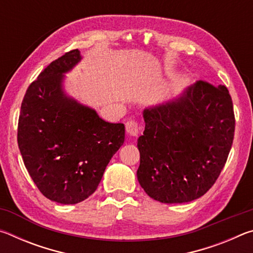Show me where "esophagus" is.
<instances>
[{"label": "esophagus", "instance_id": "obj_1", "mask_svg": "<svg viewBox=\"0 0 253 253\" xmlns=\"http://www.w3.org/2000/svg\"><path fill=\"white\" fill-rule=\"evenodd\" d=\"M139 126H138V123H137L136 121H132V119H130V121H128L126 123V131L129 134L130 136H137L139 134Z\"/></svg>", "mask_w": 253, "mask_h": 253}]
</instances>
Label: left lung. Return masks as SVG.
<instances>
[{
	"label": "left lung",
	"instance_id": "left-lung-1",
	"mask_svg": "<svg viewBox=\"0 0 253 253\" xmlns=\"http://www.w3.org/2000/svg\"><path fill=\"white\" fill-rule=\"evenodd\" d=\"M137 178L162 203L204 195L219 177L234 136L233 104L225 85L196 81L181 95L143 113Z\"/></svg>",
	"mask_w": 253,
	"mask_h": 253
}]
</instances>
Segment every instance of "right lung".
I'll use <instances>...</instances> for the list:
<instances>
[{
    "mask_svg": "<svg viewBox=\"0 0 253 253\" xmlns=\"http://www.w3.org/2000/svg\"><path fill=\"white\" fill-rule=\"evenodd\" d=\"M80 60L76 49L51 62L29 85L19 117L25 168L41 193L61 204L89 198L125 140L124 124L104 121L63 90L65 74Z\"/></svg>",
    "mask_w": 253,
    "mask_h": 253,
    "instance_id": "obj_1",
    "label": "right lung"
}]
</instances>
